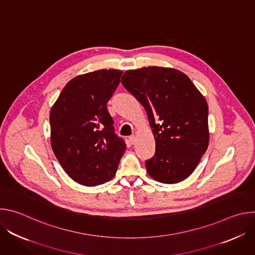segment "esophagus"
Returning <instances> with one entry per match:
<instances>
[{
    "label": "esophagus",
    "instance_id": "esophagus-1",
    "mask_svg": "<svg viewBox=\"0 0 255 255\" xmlns=\"http://www.w3.org/2000/svg\"><path fill=\"white\" fill-rule=\"evenodd\" d=\"M135 141H136V137H135L134 135H131V136L129 137V142H130L131 144H134Z\"/></svg>",
    "mask_w": 255,
    "mask_h": 255
}]
</instances>
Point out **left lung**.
<instances>
[{
  "mask_svg": "<svg viewBox=\"0 0 255 255\" xmlns=\"http://www.w3.org/2000/svg\"><path fill=\"white\" fill-rule=\"evenodd\" d=\"M121 83L144 107L155 138V153L145 161L148 174L162 184L186 179L208 148V104L203 95L174 68L127 70Z\"/></svg>",
  "mask_w": 255,
  "mask_h": 255,
  "instance_id": "8db88e82",
  "label": "left lung"
}]
</instances>
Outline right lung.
<instances>
[{
    "mask_svg": "<svg viewBox=\"0 0 255 255\" xmlns=\"http://www.w3.org/2000/svg\"><path fill=\"white\" fill-rule=\"evenodd\" d=\"M121 75V70L100 69L72 79L51 108L53 152L81 185L94 187L111 179L126 149L107 109Z\"/></svg>",
    "mask_w": 255,
    "mask_h": 255,
    "instance_id": "1",
    "label": "right lung"
}]
</instances>
